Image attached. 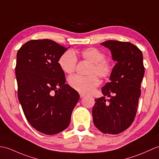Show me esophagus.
Returning a JSON list of instances; mask_svg holds the SVG:
<instances>
[{
	"mask_svg": "<svg viewBox=\"0 0 159 159\" xmlns=\"http://www.w3.org/2000/svg\"><path fill=\"white\" fill-rule=\"evenodd\" d=\"M84 95H84V93H80V98H83L84 96Z\"/></svg>",
	"mask_w": 159,
	"mask_h": 159,
	"instance_id": "obj_1",
	"label": "esophagus"
}]
</instances>
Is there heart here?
<instances>
[{
	"instance_id": "1",
	"label": "heart",
	"mask_w": 159,
	"mask_h": 159,
	"mask_svg": "<svg viewBox=\"0 0 159 159\" xmlns=\"http://www.w3.org/2000/svg\"><path fill=\"white\" fill-rule=\"evenodd\" d=\"M80 57L91 63L87 76L73 75L68 78L72 88L82 93H90L99 84L101 79H106L112 75L114 65L111 61L106 60L105 53L95 47H89L79 52ZM77 64L76 55L72 51H66L59 58L58 64L63 72L72 74L75 71ZM98 75L97 76V75Z\"/></svg>"
}]
</instances>
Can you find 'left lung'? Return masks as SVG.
I'll return each instance as SVG.
<instances>
[{"mask_svg": "<svg viewBox=\"0 0 159 159\" xmlns=\"http://www.w3.org/2000/svg\"><path fill=\"white\" fill-rule=\"evenodd\" d=\"M116 61L110 81L102 89L104 96L95 99L92 110L95 126L103 134H119L134 122L144 75L143 55L129 42L107 40L101 43ZM105 96L110 98L106 100Z\"/></svg>", "mask_w": 159, "mask_h": 159, "instance_id": "left-lung-1", "label": "left lung"}]
</instances>
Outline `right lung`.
<instances>
[{
	"mask_svg": "<svg viewBox=\"0 0 159 159\" xmlns=\"http://www.w3.org/2000/svg\"><path fill=\"white\" fill-rule=\"evenodd\" d=\"M67 48L49 39L31 40L17 53V95L31 126L47 135L66 129L79 94L66 84L59 58Z\"/></svg>",
	"mask_w": 159,
	"mask_h": 159,
	"instance_id": "add662e5",
	"label": "right lung"
}]
</instances>
